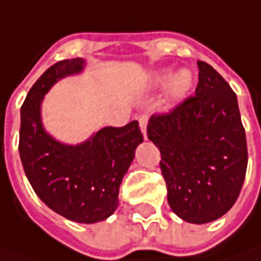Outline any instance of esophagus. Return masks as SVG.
I'll use <instances>...</instances> for the list:
<instances>
[{"mask_svg":"<svg viewBox=\"0 0 261 261\" xmlns=\"http://www.w3.org/2000/svg\"><path fill=\"white\" fill-rule=\"evenodd\" d=\"M138 124H140V128H141V133L144 138H147V124H148V117L141 116L138 118Z\"/></svg>","mask_w":261,"mask_h":261,"instance_id":"1","label":"esophagus"}]
</instances>
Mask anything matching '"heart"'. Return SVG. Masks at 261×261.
<instances>
[{
	"instance_id": "1",
	"label": "heart",
	"mask_w": 261,
	"mask_h": 261,
	"mask_svg": "<svg viewBox=\"0 0 261 261\" xmlns=\"http://www.w3.org/2000/svg\"><path fill=\"white\" fill-rule=\"evenodd\" d=\"M155 86L167 84L168 98L171 101H181L187 94L190 93L193 87V74L189 70H178L171 75L170 70L160 71L154 77Z\"/></svg>"
}]
</instances>
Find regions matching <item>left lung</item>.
Returning a JSON list of instances; mask_svg holds the SVG:
<instances>
[{
	"label": "left lung",
	"instance_id": "8db88e82",
	"mask_svg": "<svg viewBox=\"0 0 261 261\" xmlns=\"http://www.w3.org/2000/svg\"><path fill=\"white\" fill-rule=\"evenodd\" d=\"M196 95L168 114L151 116L148 140L159 147L171 210L204 224L233 207L247 170V143L237 97L227 81L197 61Z\"/></svg>",
	"mask_w": 261,
	"mask_h": 261
}]
</instances>
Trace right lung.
Returning <instances> with one entry per match:
<instances>
[{"instance_id": "obj_1", "label": "right lung", "mask_w": 261, "mask_h": 261, "mask_svg": "<svg viewBox=\"0 0 261 261\" xmlns=\"http://www.w3.org/2000/svg\"><path fill=\"white\" fill-rule=\"evenodd\" d=\"M83 58L63 60L42 74L21 107L19 157L37 196L53 212L77 223L108 219L118 207L124 174L143 143L138 121L104 127L80 144H64L42 125L44 95L58 80L80 74Z\"/></svg>"}]
</instances>
